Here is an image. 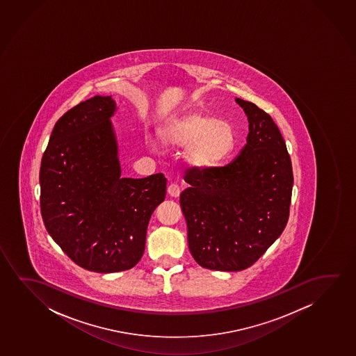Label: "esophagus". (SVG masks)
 <instances>
[{
  "instance_id": "esophagus-1",
  "label": "esophagus",
  "mask_w": 356,
  "mask_h": 356,
  "mask_svg": "<svg viewBox=\"0 0 356 356\" xmlns=\"http://www.w3.org/2000/svg\"><path fill=\"white\" fill-rule=\"evenodd\" d=\"M168 193L170 197H179L180 195V187L176 185V184H170V185L168 186Z\"/></svg>"
}]
</instances>
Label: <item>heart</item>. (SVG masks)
I'll list each match as a JSON object with an SVG mask.
<instances>
[{"label": "heart", "instance_id": "heart-1", "mask_svg": "<svg viewBox=\"0 0 356 356\" xmlns=\"http://www.w3.org/2000/svg\"><path fill=\"white\" fill-rule=\"evenodd\" d=\"M163 145L186 148L184 161L195 170H211L234 152L237 135L234 125L203 112H190L168 119L158 131ZM152 149L156 148L149 141Z\"/></svg>", "mask_w": 356, "mask_h": 356}]
</instances>
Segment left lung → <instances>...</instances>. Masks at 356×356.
<instances>
[{
  "label": "left lung",
  "instance_id": "8db88e82",
  "mask_svg": "<svg viewBox=\"0 0 356 356\" xmlns=\"http://www.w3.org/2000/svg\"><path fill=\"white\" fill-rule=\"evenodd\" d=\"M248 118L247 143L227 165L187 170L180 195L192 257L202 268L241 271L281 236L292 198L293 170L273 118L236 98Z\"/></svg>",
  "mask_w": 356,
  "mask_h": 356
}]
</instances>
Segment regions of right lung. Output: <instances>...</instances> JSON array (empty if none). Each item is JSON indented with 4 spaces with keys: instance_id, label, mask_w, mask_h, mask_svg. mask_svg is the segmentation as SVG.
Here are the masks:
<instances>
[{
    "instance_id": "1",
    "label": "right lung",
    "mask_w": 356,
    "mask_h": 356,
    "mask_svg": "<svg viewBox=\"0 0 356 356\" xmlns=\"http://www.w3.org/2000/svg\"><path fill=\"white\" fill-rule=\"evenodd\" d=\"M112 96H95L56 122L40 168L44 227L64 253L93 273L141 260L147 226L165 200L166 179L122 177Z\"/></svg>"
}]
</instances>
